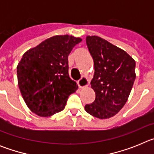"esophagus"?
<instances>
[{
  "instance_id": "34e87169",
  "label": "esophagus",
  "mask_w": 154,
  "mask_h": 154,
  "mask_svg": "<svg viewBox=\"0 0 154 154\" xmlns=\"http://www.w3.org/2000/svg\"><path fill=\"white\" fill-rule=\"evenodd\" d=\"M88 85H89V80L86 77L82 76L78 81V85L79 88H84V87L88 86Z\"/></svg>"
}]
</instances>
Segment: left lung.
Listing matches in <instances>:
<instances>
[{"instance_id": "8db88e82", "label": "left lung", "mask_w": 154, "mask_h": 154, "mask_svg": "<svg viewBox=\"0 0 154 154\" xmlns=\"http://www.w3.org/2000/svg\"><path fill=\"white\" fill-rule=\"evenodd\" d=\"M86 45L93 58L91 86L95 101L85 106L88 113L108 119L119 112L127 101L136 79V62L124 50L98 36H87Z\"/></svg>"}]
</instances>
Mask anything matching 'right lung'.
<instances>
[{
	"instance_id": "right-lung-1",
	"label": "right lung",
	"mask_w": 154,
	"mask_h": 154,
	"mask_svg": "<svg viewBox=\"0 0 154 154\" xmlns=\"http://www.w3.org/2000/svg\"><path fill=\"white\" fill-rule=\"evenodd\" d=\"M81 42L72 35H55L23 55L17 66V83L31 112L47 117L64 109L78 89L69 75L68 56Z\"/></svg>"
}]
</instances>
